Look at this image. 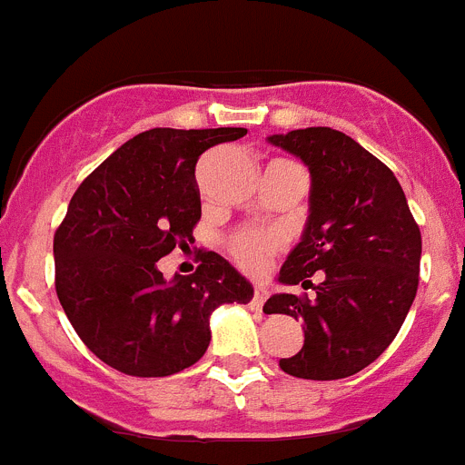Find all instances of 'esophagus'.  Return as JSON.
I'll return each instance as SVG.
<instances>
[{"label":"esophagus","instance_id":"obj_1","mask_svg":"<svg viewBox=\"0 0 465 465\" xmlns=\"http://www.w3.org/2000/svg\"><path fill=\"white\" fill-rule=\"evenodd\" d=\"M265 300H268V291L262 289V286H256V291H253V298H252V305L256 307V310H261Z\"/></svg>","mask_w":465,"mask_h":465}]
</instances>
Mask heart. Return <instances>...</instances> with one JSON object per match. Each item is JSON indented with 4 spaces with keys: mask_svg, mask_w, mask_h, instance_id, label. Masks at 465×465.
<instances>
[{
    "mask_svg": "<svg viewBox=\"0 0 465 465\" xmlns=\"http://www.w3.org/2000/svg\"><path fill=\"white\" fill-rule=\"evenodd\" d=\"M228 253L232 261L246 272H261L268 265L270 256L282 249V237L272 230L258 228H240L225 240Z\"/></svg>",
    "mask_w": 465,
    "mask_h": 465,
    "instance_id": "b5f03b06",
    "label": "heart"
}]
</instances>
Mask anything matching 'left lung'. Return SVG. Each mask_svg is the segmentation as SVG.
Masks as SVG:
<instances>
[{"instance_id":"1","label":"left lung","mask_w":465,"mask_h":465,"mask_svg":"<svg viewBox=\"0 0 465 465\" xmlns=\"http://www.w3.org/2000/svg\"><path fill=\"white\" fill-rule=\"evenodd\" d=\"M270 142L312 174L305 235L279 282L302 283L314 298L279 293L262 307L305 323V344L279 368L322 381L356 375L393 342L412 307L421 232L393 172L340 130L305 127Z\"/></svg>"}]
</instances>
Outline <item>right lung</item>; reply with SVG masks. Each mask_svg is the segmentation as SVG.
I'll list each match as a JSON object with an SVG mask.
<instances>
[{"label":"right lung","instance_id":"obj_1","mask_svg":"<svg viewBox=\"0 0 465 465\" xmlns=\"http://www.w3.org/2000/svg\"><path fill=\"white\" fill-rule=\"evenodd\" d=\"M244 127H153L84 179L53 237L55 291L85 347L114 371L167 377L203 359L209 316L253 298L225 258L197 252V270L167 283L158 261L193 244L203 216L195 165Z\"/></svg>","mask_w":465,"mask_h":465}]
</instances>
